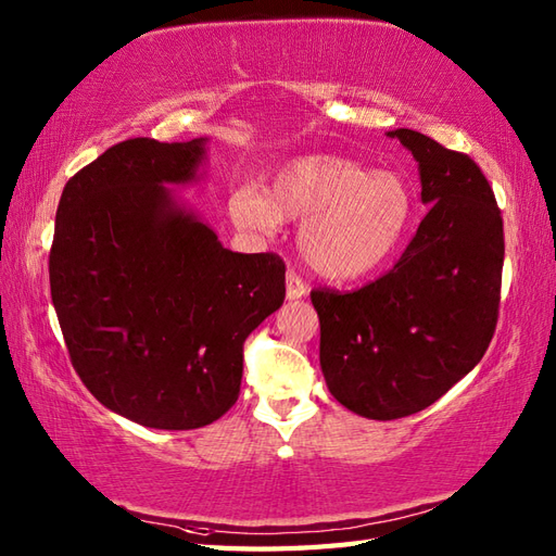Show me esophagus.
Returning <instances> with one entry per match:
<instances>
[{
	"label": "esophagus",
	"mask_w": 556,
	"mask_h": 556,
	"mask_svg": "<svg viewBox=\"0 0 556 556\" xmlns=\"http://www.w3.org/2000/svg\"><path fill=\"white\" fill-rule=\"evenodd\" d=\"M305 293H308V287H305V281L301 279V275H296V271L289 269L287 271V299L296 301V299H303Z\"/></svg>",
	"instance_id": "1"
}]
</instances>
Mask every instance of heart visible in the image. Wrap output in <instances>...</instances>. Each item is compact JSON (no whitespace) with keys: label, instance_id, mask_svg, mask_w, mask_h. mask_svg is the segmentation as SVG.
<instances>
[{"label":"heart","instance_id":"b5f03b06","mask_svg":"<svg viewBox=\"0 0 556 556\" xmlns=\"http://www.w3.org/2000/svg\"><path fill=\"white\" fill-rule=\"evenodd\" d=\"M229 207L239 227L265 233L285 219H303L301 253L329 279H358L382 267L416 219L404 176L341 155L293 160L275 174L269 193L241 186Z\"/></svg>","mask_w":556,"mask_h":556}]
</instances>
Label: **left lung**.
I'll return each mask as SVG.
<instances>
[{"label": "left lung", "mask_w": 556, "mask_h": 556, "mask_svg": "<svg viewBox=\"0 0 556 556\" xmlns=\"http://www.w3.org/2000/svg\"><path fill=\"white\" fill-rule=\"evenodd\" d=\"M430 205L399 263L356 291L315 289L320 365L341 406L394 420L434 404L485 356L500 315L504 224L478 164L410 128Z\"/></svg>", "instance_id": "8db88e82"}]
</instances>
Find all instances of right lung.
I'll list each match as a JSON object with an SVG mask.
<instances>
[{"instance_id": "1", "label": "right lung", "mask_w": 556, "mask_h": 556, "mask_svg": "<svg viewBox=\"0 0 556 556\" xmlns=\"http://www.w3.org/2000/svg\"><path fill=\"white\" fill-rule=\"evenodd\" d=\"M205 138H131L74 174L56 207L50 289L78 377L155 430L222 418L243 341L285 303V260L233 253L167 184L195 181Z\"/></svg>"}]
</instances>
